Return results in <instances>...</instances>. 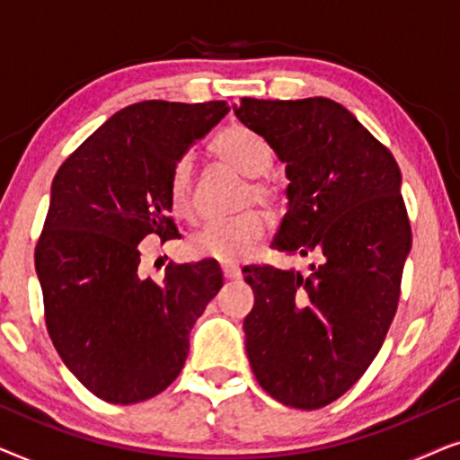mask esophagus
I'll list each match as a JSON object with an SVG mask.
<instances>
[{
  "mask_svg": "<svg viewBox=\"0 0 460 460\" xmlns=\"http://www.w3.org/2000/svg\"><path fill=\"white\" fill-rule=\"evenodd\" d=\"M222 272H224V279H226V280H238V279H241V276H243L241 270L234 268V266H224Z\"/></svg>",
  "mask_w": 460,
  "mask_h": 460,
  "instance_id": "esophagus-1",
  "label": "esophagus"
}]
</instances>
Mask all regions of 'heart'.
Wrapping results in <instances>:
<instances>
[{
  "label": "heart",
  "mask_w": 460,
  "mask_h": 460,
  "mask_svg": "<svg viewBox=\"0 0 460 460\" xmlns=\"http://www.w3.org/2000/svg\"><path fill=\"white\" fill-rule=\"evenodd\" d=\"M211 155L226 167L234 169L249 184L243 192V207L261 205L268 209H279L285 200V188L268 172L272 167L274 155L266 137L247 125H230L219 131L209 144ZM169 207L181 219L194 217L192 165L188 159H180L172 169L167 184ZM270 230V217L261 209H244L230 219L205 224L186 243L188 253L199 260H216L224 263L243 261Z\"/></svg>",
  "instance_id": "1"
}]
</instances>
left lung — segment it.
<instances>
[{"instance_id": "1", "label": "left lung", "mask_w": 460, "mask_h": 460, "mask_svg": "<svg viewBox=\"0 0 460 460\" xmlns=\"http://www.w3.org/2000/svg\"><path fill=\"white\" fill-rule=\"evenodd\" d=\"M234 112L287 163L288 211L272 249L318 255L310 276L243 270L255 293L247 358L274 400L316 411L367 373L398 310L412 243L400 167L335 100L241 98Z\"/></svg>"}]
</instances>
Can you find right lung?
I'll return each instance as SVG.
<instances>
[{
	"instance_id": "1",
	"label": "right lung",
	"mask_w": 460,
	"mask_h": 460,
	"mask_svg": "<svg viewBox=\"0 0 460 460\" xmlns=\"http://www.w3.org/2000/svg\"><path fill=\"white\" fill-rule=\"evenodd\" d=\"M224 100H144L66 156L35 247L43 316L66 368L111 404L159 395L184 368L188 335L222 288L213 261L140 276L142 238L178 236L167 184L180 156L228 112Z\"/></svg>"
}]
</instances>
